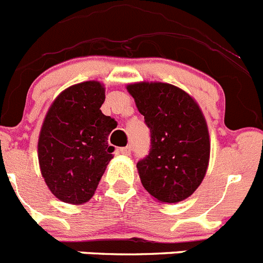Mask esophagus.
<instances>
[{
	"instance_id": "34e87169",
	"label": "esophagus",
	"mask_w": 263,
	"mask_h": 263,
	"mask_svg": "<svg viewBox=\"0 0 263 263\" xmlns=\"http://www.w3.org/2000/svg\"><path fill=\"white\" fill-rule=\"evenodd\" d=\"M120 153H122V155H126V156H128L129 153H131V146H124V148H120Z\"/></svg>"
}]
</instances>
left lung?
<instances>
[{
	"mask_svg": "<svg viewBox=\"0 0 263 263\" xmlns=\"http://www.w3.org/2000/svg\"><path fill=\"white\" fill-rule=\"evenodd\" d=\"M151 132V149L137 162L141 183L164 203L186 199L202 183L210 160L207 123L196 102L162 82L127 86Z\"/></svg>",
	"mask_w": 263,
	"mask_h": 263,
	"instance_id": "obj_1",
	"label": "left lung"
}]
</instances>
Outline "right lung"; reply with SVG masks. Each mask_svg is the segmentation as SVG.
<instances>
[{
	"label": "right lung",
	"mask_w": 263,
	"mask_h": 263,
	"mask_svg": "<svg viewBox=\"0 0 263 263\" xmlns=\"http://www.w3.org/2000/svg\"><path fill=\"white\" fill-rule=\"evenodd\" d=\"M103 102L102 84L86 81L64 90L47 112L37 156L47 186L61 202L90 199L114 157L107 139L117 122L99 110Z\"/></svg>",
	"instance_id": "right-lung-1"
}]
</instances>
